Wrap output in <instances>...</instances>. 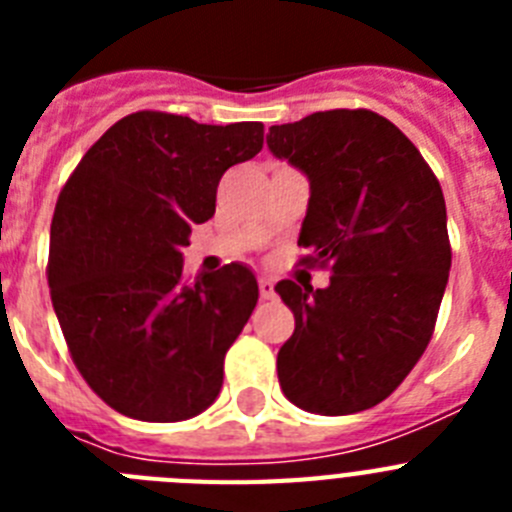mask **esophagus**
<instances>
[{
	"mask_svg": "<svg viewBox=\"0 0 512 512\" xmlns=\"http://www.w3.org/2000/svg\"><path fill=\"white\" fill-rule=\"evenodd\" d=\"M259 289H261V300H274V297H277V289H274V279L261 277L259 279Z\"/></svg>",
	"mask_w": 512,
	"mask_h": 512,
	"instance_id": "34e87169",
	"label": "esophagus"
}]
</instances>
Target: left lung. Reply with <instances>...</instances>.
<instances>
[{
	"label": "left lung",
	"instance_id": "left-lung-1",
	"mask_svg": "<svg viewBox=\"0 0 512 512\" xmlns=\"http://www.w3.org/2000/svg\"><path fill=\"white\" fill-rule=\"evenodd\" d=\"M266 146L310 182L300 246L325 289L277 284L295 312L277 372L307 413L351 415L397 390L433 336L451 269L446 202L431 166L372 110L271 125Z\"/></svg>",
	"mask_w": 512,
	"mask_h": 512
}]
</instances>
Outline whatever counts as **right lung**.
<instances>
[{"instance_id": "obj_1", "label": "right lung", "mask_w": 512, "mask_h": 512, "mask_svg": "<svg viewBox=\"0 0 512 512\" xmlns=\"http://www.w3.org/2000/svg\"><path fill=\"white\" fill-rule=\"evenodd\" d=\"M264 146L261 122L133 112L84 153L51 223L48 287L81 377L148 423L200 415L259 284L228 264L184 282L182 248L215 215L220 176Z\"/></svg>"}]
</instances>
